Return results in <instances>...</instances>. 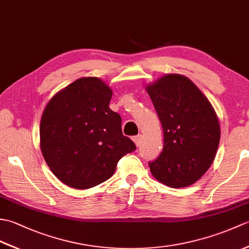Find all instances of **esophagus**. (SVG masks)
I'll use <instances>...</instances> for the list:
<instances>
[{
  "label": "esophagus",
  "mask_w": 249,
  "mask_h": 249,
  "mask_svg": "<svg viewBox=\"0 0 249 249\" xmlns=\"http://www.w3.org/2000/svg\"><path fill=\"white\" fill-rule=\"evenodd\" d=\"M133 140L135 141V143L137 146H139L141 143H142V136L141 135H138V136H135Z\"/></svg>",
  "instance_id": "esophagus-1"
}]
</instances>
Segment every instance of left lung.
Listing matches in <instances>:
<instances>
[{
  "label": "left lung",
  "mask_w": 249,
  "mask_h": 249,
  "mask_svg": "<svg viewBox=\"0 0 249 249\" xmlns=\"http://www.w3.org/2000/svg\"><path fill=\"white\" fill-rule=\"evenodd\" d=\"M163 130L160 155L149 162L156 179L186 187L208 171L218 149L220 127L212 105L187 77L169 73L146 87Z\"/></svg>",
  "instance_id": "8db88e82"
}]
</instances>
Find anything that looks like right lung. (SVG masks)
I'll return each instance as SVG.
<instances>
[{
    "label": "right lung",
    "mask_w": 249,
    "mask_h": 249,
    "mask_svg": "<svg viewBox=\"0 0 249 249\" xmlns=\"http://www.w3.org/2000/svg\"><path fill=\"white\" fill-rule=\"evenodd\" d=\"M112 89L84 77L56 93L40 120V150L50 170L72 188L87 189L113 176L119 160L136 150L109 108Z\"/></svg>",
    "instance_id": "right-lung-1"
}]
</instances>
